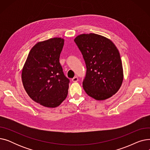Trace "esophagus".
<instances>
[{
	"mask_svg": "<svg viewBox=\"0 0 150 150\" xmlns=\"http://www.w3.org/2000/svg\"><path fill=\"white\" fill-rule=\"evenodd\" d=\"M72 81L73 82H77L78 81V76H75L74 78H73L72 79Z\"/></svg>",
	"mask_w": 150,
	"mask_h": 150,
	"instance_id": "1",
	"label": "esophagus"
}]
</instances>
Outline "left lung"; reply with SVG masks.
<instances>
[{"label":"left lung","mask_w":150,"mask_h":150,"mask_svg":"<svg viewBox=\"0 0 150 150\" xmlns=\"http://www.w3.org/2000/svg\"><path fill=\"white\" fill-rule=\"evenodd\" d=\"M74 41L86 66L83 81L86 93L97 100L112 97L120 89L123 78L122 60L115 45L95 33L79 35Z\"/></svg>","instance_id":"left-lung-1"}]
</instances>
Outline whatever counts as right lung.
<instances>
[{
	"label": "right lung",
	"mask_w": 150,
	"mask_h": 150,
	"mask_svg": "<svg viewBox=\"0 0 150 150\" xmlns=\"http://www.w3.org/2000/svg\"><path fill=\"white\" fill-rule=\"evenodd\" d=\"M64 42L54 38L37 43L22 70V80L28 95L45 107H57L67 96L70 80L59 62Z\"/></svg>",
	"instance_id": "right-lung-1"
}]
</instances>
